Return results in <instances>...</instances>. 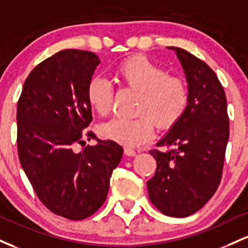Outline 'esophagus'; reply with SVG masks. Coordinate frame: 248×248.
<instances>
[{
    "mask_svg": "<svg viewBox=\"0 0 248 248\" xmlns=\"http://www.w3.org/2000/svg\"><path fill=\"white\" fill-rule=\"evenodd\" d=\"M124 154L126 155H130V157H133V155H136L137 152L133 149H130V147H124Z\"/></svg>",
    "mask_w": 248,
    "mask_h": 248,
    "instance_id": "1",
    "label": "esophagus"
}]
</instances>
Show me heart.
Here are the masks:
<instances>
[{
	"label": "heart",
	"instance_id": "obj_1",
	"mask_svg": "<svg viewBox=\"0 0 248 248\" xmlns=\"http://www.w3.org/2000/svg\"><path fill=\"white\" fill-rule=\"evenodd\" d=\"M116 77L126 87L140 93L137 118H115L102 126L103 137L126 147L145 144L154 136V127L169 130L184 115L188 104L185 80L169 76L165 69L143 55H136L117 66ZM89 105L99 116H107L113 101L112 87L104 78L93 77L87 87Z\"/></svg>",
	"mask_w": 248,
	"mask_h": 248
}]
</instances>
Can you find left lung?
<instances>
[{
  "instance_id": "left-lung-1",
  "label": "left lung",
  "mask_w": 248,
  "mask_h": 248,
  "mask_svg": "<svg viewBox=\"0 0 248 248\" xmlns=\"http://www.w3.org/2000/svg\"><path fill=\"white\" fill-rule=\"evenodd\" d=\"M174 50L184 69L188 104L184 115L151 150L157 160L147 182L152 204L165 216L184 218L212 198L221 180L230 122L224 88L206 63L186 50Z\"/></svg>"
}]
</instances>
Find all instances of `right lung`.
<instances>
[{
	"mask_svg": "<svg viewBox=\"0 0 248 248\" xmlns=\"http://www.w3.org/2000/svg\"><path fill=\"white\" fill-rule=\"evenodd\" d=\"M101 61L91 51L66 49L41 62L24 82L17 103V151L38 199L70 220L102 206L123 149L85 131L93 121L87 87ZM87 137L93 147L75 153Z\"/></svg>",
	"mask_w": 248,
	"mask_h": 248,
	"instance_id": "add662e5",
	"label": "right lung"
}]
</instances>
